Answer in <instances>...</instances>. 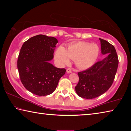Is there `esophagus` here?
Returning a JSON list of instances; mask_svg holds the SVG:
<instances>
[{"mask_svg": "<svg viewBox=\"0 0 131 131\" xmlns=\"http://www.w3.org/2000/svg\"><path fill=\"white\" fill-rule=\"evenodd\" d=\"M66 73H67L68 74L70 73H72V70H71L69 68L67 69H66Z\"/></svg>", "mask_w": 131, "mask_h": 131, "instance_id": "obj_1", "label": "esophagus"}]
</instances>
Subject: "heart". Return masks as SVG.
<instances>
[{
  "label": "heart",
  "instance_id": "b5f03b06",
  "mask_svg": "<svg viewBox=\"0 0 131 131\" xmlns=\"http://www.w3.org/2000/svg\"><path fill=\"white\" fill-rule=\"evenodd\" d=\"M99 47L96 44L79 41L69 44L66 50L59 46L55 53V59L61 65H67L70 58L81 69H86L94 65L98 58Z\"/></svg>",
  "mask_w": 131,
  "mask_h": 131
}]
</instances>
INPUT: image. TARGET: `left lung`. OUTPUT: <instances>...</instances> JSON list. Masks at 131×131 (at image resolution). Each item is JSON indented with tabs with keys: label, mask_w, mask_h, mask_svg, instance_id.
<instances>
[{
	"label": "left lung",
	"mask_w": 131,
	"mask_h": 131,
	"mask_svg": "<svg viewBox=\"0 0 131 131\" xmlns=\"http://www.w3.org/2000/svg\"><path fill=\"white\" fill-rule=\"evenodd\" d=\"M99 39L102 54L106 57L88 69L78 73L79 81L75 90L83 98L93 99L107 91L113 83L117 70L118 59L114 47L105 40Z\"/></svg>",
	"instance_id": "8db88e82"
}]
</instances>
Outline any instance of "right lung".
<instances>
[{"label":"right lung","instance_id":"obj_1","mask_svg":"<svg viewBox=\"0 0 131 131\" xmlns=\"http://www.w3.org/2000/svg\"><path fill=\"white\" fill-rule=\"evenodd\" d=\"M58 40L39 35L24 42L17 61V68L23 85L39 96H46L54 91L66 69L50 63Z\"/></svg>","mask_w":131,"mask_h":131}]
</instances>
